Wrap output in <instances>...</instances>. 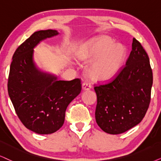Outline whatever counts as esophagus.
<instances>
[{"label": "esophagus", "mask_w": 161, "mask_h": 161, "mask_svg": "<svg viewBox=\"0 0 161 161\" xmlns=\"http://www.w3.org/2000/svg\"><path fill=\"white\" fill-rule=\"evenodd\" d=\"M91 88V85L88 82H84L82 84V89L84 91H88Z\"/></svg>", "instance_id": "1"}]
</instances>
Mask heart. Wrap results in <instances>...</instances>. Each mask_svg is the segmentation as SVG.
<instances>
[{
	"mask_svg": "<svg viewBox=\"0 0 161 161\" xmlns=\"http://www.w3.org/2000/svg\"><path fill=\"white\" fill-rule=\"evenodd\" d=\"M127 50L122 44H114L108 37L93 38L83 44L77 52V58L91 62L87 74L91 80L105 82L115 77L123 68Z\"/></svg>",
	"mask_w": 161,
	"mask_h": 161,
	"instance_id": "1",
	"label": "heart"
}]
</instances>
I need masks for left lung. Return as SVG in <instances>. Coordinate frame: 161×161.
<instances>
[{"label": "left lung", "mask_w": 161, "mask_h": 161, "mask_svg": "<svg viewBox=\"0 0 161 161\" xmlns=\"http://www.w3.org/2000/svg\"><path fill=\"white\" fill-rule=\"evenodd\" d=\"M131 46L125 66L115 78L94 87L96 121L111 135L122 134L139 124L149 105L153 82L149 58L135 38Z\"/></svg>", "instance_id": "1"}]
</instances>
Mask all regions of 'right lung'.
Returning <instances> with one entry per match:
<instances>
[{
	"label": "right lung",
	"mask_w": 161,
	"mask_h": 161,
	"mask_svg": "<svg viewBox=\"0 0 161 161\" xmlns=\"http://www.w3.org/2000/svg\"><path fill=\"white\" fill-rule=\"evenodd\" d=\"M58 34L55 30L35 32L17 48L10 65L9 98L24 126L39 135L54 133L62 127L67 107L81 92L80 79L58 80L34 61V48Z\"/></svg>",
	"instance_id": "obj_1"
}]
</instances>
